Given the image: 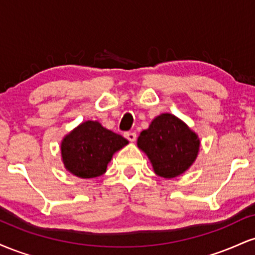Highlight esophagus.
<instances>
[{"instance_id": "esophagus-1", "label": "esophagus", "mask_w": 255, "mask_h": 255, "mask_svg": "<svg viewBox=\"0 0 255 255\" xmlns=\"http://www.w3.org/2000/svg\"><path fill=\"white\" fill-rule=\"evenodd\" d=\"M125 136L127 137V139L129 140V141H135V139H136V133H135V131H126Z\"/></svg>"}]
</instances>
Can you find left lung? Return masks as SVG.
Returning <instances> with one entry per match:
<instances>
[{"label": "left lung", "instance_id": "1", "mask_svg": "<svg viewBox=\"0 0 255 255\" xmlns=\"http://www.w3.org/2000/svg\"><path fill=\"white\" fill-rule=\"evenodd\" d=\"M137 146L150 158L160 177L171 178L193 164L199 151L197 134L171 114H162L137 137Z\"/></svg>", "mask_w": 255, "mask_h": 255}]
</instances>
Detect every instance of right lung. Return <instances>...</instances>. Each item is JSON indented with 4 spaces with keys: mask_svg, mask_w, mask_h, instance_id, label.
<instances>
[{
    "mask_svg": "<svg viewBox=\"0 0 255 255\" xmlns=\"http://www.w3.org/2000/svg\"><path fill=\"white\" fill-rule=\"evenodd\" d=\"M128 141L104 128L97 121H86L63 139L62 159L67 170L83 178H92L107 171L108 163Z\"/></svg>",
    "mask_w": 255,
    "mask_h": 255,
    "instance_id": "obj_1",
    "label": "right lung"
}]
</instances>
